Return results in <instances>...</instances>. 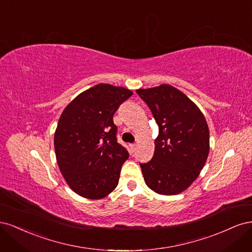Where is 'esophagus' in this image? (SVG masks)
<instances>
[{
	"label": "esophagus",
	"mask_w": 252,
	"mask_h": 252,
	"mask_svg": "<svg viewBox=\"0 0 252 252\" xmlns=\"http://www.w3.org/2000/svg\"><path fill=\"white\" fill-rule=\"evenodd\" d=\"M129 146H130L131 152H133V151L135 150V148H136V145H135V144H130V145H129Z\"/></svg>",
	"instance_id": "obj_1"
}]
</instances>
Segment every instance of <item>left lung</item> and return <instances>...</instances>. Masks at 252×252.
<instances>
[{
	"label": "left lung",
	"mask_w": 252,
	"mask_h": 252,
	"mask_svg": "<svg viewBox=\"0 0 252 252\" xmlns=\"http://www.w3.org/2000/svg\"><path fill=\"white\" fill-rule=\"evenodd\" d=\"M158 125L155 155L140 164L146 185L155 192L174 195L199 177L209 154V128L204 114L173 86L136 90Z\"/></svg>",
	"instance_id": "obj_1"
}]
</instances>
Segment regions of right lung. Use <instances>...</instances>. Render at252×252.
I'll return each instance as SVG.
<instances>
[{
  "label": "right lung",
  "mask_w": 252,
  "mask_h": 252,
  "mask_svg": "<svg viewBox=\"0 0 252 252\" xmlns=\"http://www.w3.org/2000/svg\"><path fill=\"white\" fill-rule=\"evenodd\" d=\"M132 91L97 84L66 106L55 132L59 168L73 191L89 200L107 196L118 186L128 151L117 141L113 114Z\"/></svg>",
  "instance_id": "right-lung-1"
}]
</instances>
